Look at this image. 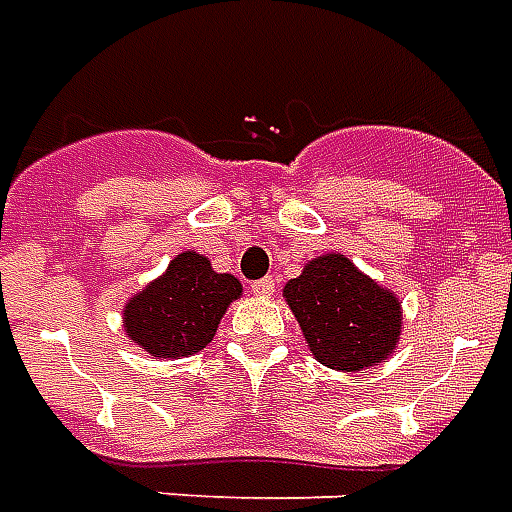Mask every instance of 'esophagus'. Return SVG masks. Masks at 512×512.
<instances>
[{
  "label": "esophagus",
  "instance_id": "34e87169",
  "mask_svg": "<svg viewBox=\"0 0 512 512\" xmlns=\"http://www.w3.org/2000/svg\"><path fill=\"white\" fill-rule=\"evenodd\" d=\"M251 291L256 297H270L272 291H275V278L256 280V283H251Z\"/></svg>",
  "mask_w": 512,
  "mask_h": 512
}]
</instances>
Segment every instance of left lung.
<instances>
[{
  "mask_svg": "<svg viewBox=\"0 0 512 512\" xmlns=\"http://www.w3.org/2000/svg\"><path fill=\"white\" fill-rule=\"evenodd\" d=\"M283 297L315 359L332 370L356 372L388 359L402 332L399 299L340 253L310 261Z\"/></svg>",
  "mask_w": 512,
  "mask_h": 512,
  "instance_id": "obj_1",
  "label": "left lung"
}]
</instances>
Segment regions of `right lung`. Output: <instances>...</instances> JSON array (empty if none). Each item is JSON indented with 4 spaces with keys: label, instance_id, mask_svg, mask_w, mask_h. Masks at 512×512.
Listing matches in <instances>:
<instances>
[{
    "label": "right lung",
    "instance_id": "right-lung-1",
    "mask_svg": "<svg viewBox=\"0 0 512 512\" xmlns=\"http://www.w3.org/2000/svg\"><path fill=\"white\" fill-rule=\"evenodd\" d=\"M240 294L234 275L213 272L199 253H180L159 280L129 299L126 334L151 356H191L213 340L221 315Z\"/></svg>",
    "mask_w": 512,
    "mask_h": 512
}]
</instances>
